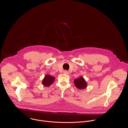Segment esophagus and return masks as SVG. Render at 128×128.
<instances>
[{
	"label": "esophagus",
	"instance_id": "obj_1",
	"mask_svg": "<svg viewBox=\"0 0 128 128\" xmlns=\"http://www.w3.org/2000/svg\"><path fill=\"white\" fill-rule=\"evenodd\" d=\"M63 72H64V74H67V75L69 74V72H68V71L66 70H65Z\"/></svg>",
	"mask_w": 128,
	"mask_h": 128
}]
</instances>
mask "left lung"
<instances>
[{
    "label": "left lung",
    "mask_w": 128,
    "mask_h": 128,
    "mask_svg": "<svg viewBox=\"0 0 128 128\" xmlns=\"http://www.w3.org/2000/svg\"><path fill=\"white\" fill-rule=\"evenodd\" d=\"M74 83L75 86L79 89H84L86 87L87 84L85 80L83 77H80L79 78L74 80Z\"/></svg>",
    "instance_id": "obj_1"
}]
</instances>
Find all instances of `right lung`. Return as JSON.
Masks as SVG:
<instances>
[{
    "label": "right lung",
    "instance_id": "1",
    "mask_svg": "<svg viewBox=\"0 0 128 128\" xmlns=\"http://www.w3.org/2000/svg\"><path fill=\"white\" fill-rule=\"evenodd\" d=\"M55 78L51 75H46L43 79L42 84L44 86H49L54 82Z\"/></svg>",
    "mask_w": 128,
    "mask_h": 128
}]
</instances>
